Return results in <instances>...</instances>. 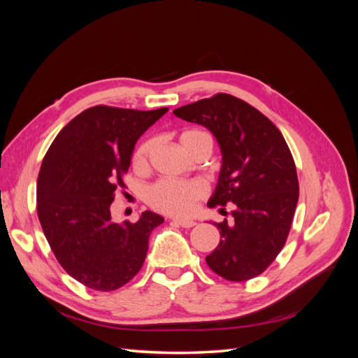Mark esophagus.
Listing matches in <instances>:
<instances>
[{"mask_svg": "<svg viewBox=\"0 0 358 358\" xmlns=\"http://www.w3.org/2000/svg\"><path fill=\"white\" fill-rule=\"evenodd\" d=\"M175 222L180 227H183V229H191V227L196 225L197 222L192 221V220H175Z\"/></svg>", "mask_w": 358, "mask_h": 358, "instance_id": "1", "label": "esophagus"}]
</instances>
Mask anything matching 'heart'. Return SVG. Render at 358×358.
Listing matches in <instances>:
<instances>
[{"instance_id": "1", "label": "heart", "mask_w": 358, "mask_h": 358, "mask_svg": "<svg viewBox=\"0 0 358 358\" xmlns=\"http://www.w3.org/2000/svg\"><path fill=\"white\" fill-rule=\"evenodd\" d=\"M182 148L188 154L200 143H210V137L200 131V129H185L179 136ZM154 142H148L140 145L133 155V166L136 169H145L150 152H152ZM204 194V188L197 180H176V179H164L157 182L154 187L148 191V203L158 212L173 215V216H187L189 215L196 203Z\"/></svg>"}]
</instances>
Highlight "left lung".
<instances>
[{
  "label": "left lung",
  "mask_w": 358,
  "mask_h": 358,
  "mask_svg": "<svg viewBox=\"0 0 358 358\" xmlns=\"http://www.w3.org/2000/svg\"><path fill=\"white\" fill-rule=\"evenodd\" d=\"M206 127L220 145L222 162L209 208L231 204L233 222H213L221 241L206 263L227 280L252 279L284 248L299 200L292 155L275 124L255 107L216 94L173 110Z\"/></svg>",
  "instance_id": "8db88e82"
}]
</instances>
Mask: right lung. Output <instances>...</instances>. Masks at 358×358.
Instances as JSON below:
<instances>
[{"mask_svg":"<svg viewBox=\"0 0 358 358\" xmlns=\"http://www.w3.org/2000/svg\"><path fill=\"white\" fill-rule=\"evenodd\" d=\"M169 112L95 106L64 127L43 158L37 213L62 268L80 284L113 291L142 268L149 236L164 222L150 210L137 222L112 221L116 189L125 188L133 150L146 129Z\"/></svg>","mask_w":358,"mask_h":358,"instance_id":"obj_1","label":"right lung"}]
</instances>
